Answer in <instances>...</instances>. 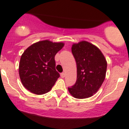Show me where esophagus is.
Returning <instances> with one entry per match:
<instances>
[{
  "label": "esophagus",
  "instance_id": "1",
  "mask_svg": "<svg viewBox=\"0 0 129 129\" xmlns=\"http://www.w3.org/2000/svg\"><path fill=\"white\" fill-rule=\"evenodd\" d=\"M65 73H62L61 74H60V76H61V77L62 78H63L65 77Z\"/></svg>",
  "mask_w": 129,
  "mask_h": 129
}]
</instances>
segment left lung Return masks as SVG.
<instances>
[{
    "label": "left lung",
    "instance_id": "obj_1",
    "mask_svg": "<svg viewBox=\"0 0 129 129\" xmlns=\"http://www.w3.org/2000/svg\"><path fill=\"white\" fill-rule=\"evenodd\" d=\"M72 53L77 66V79L68 87L71 94L78 99L93 96L102 86L105 78L107 63L101 51L86 41L72 46Z\"/></svg>",
    "mask_w": 129,
    "mask_h": 129
}]
</instances>
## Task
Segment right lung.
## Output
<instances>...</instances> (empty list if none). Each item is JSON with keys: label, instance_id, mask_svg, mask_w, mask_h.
Instances as JSON below:
<instances>
[{"label": "right lung", "instance_id": "1", "mask_svg": "<svg viewBox=\"0 0 129 129\" xmlns=\"http://www.w3.org/2000/svg\"><path fill=\"white\" fill-rule=\"evenodd\" d=\"M64 46L63 42L43 40L27 47L20 60L19 76L25 89L36 94L49 92L60 77L54 56Z\"/></svg>", "mask_w": 129, "mask_h": 129}]
</instances>
